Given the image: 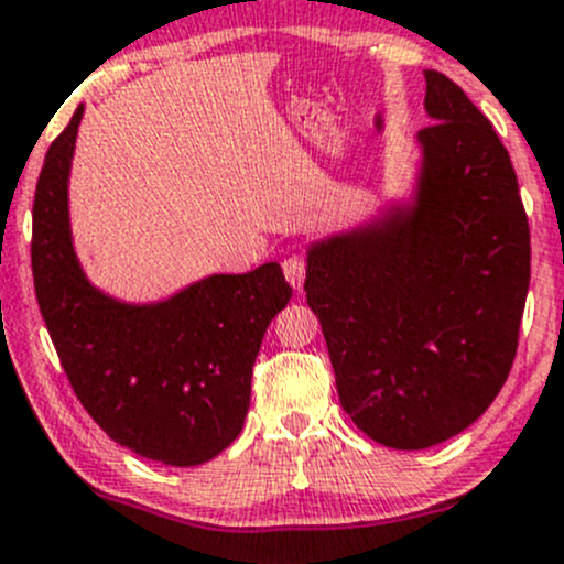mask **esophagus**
<instances>
[{
	"label": "esophagus",
	"mask_w": 564,
	"mask_h": 564,
	"mask_svg": "<svg viewBox=\"0 0 564 564\" xmlns=\"http://www.w3.org/2000/svg\"><path fill=\"white\" fill-rule=\"evenodd\" d=\"M282 271H284V280L293 284L295 290L304 288V280H306V260L301 258V254H288L282 263Z\"/></svg>",
	"instance_id": "1"
}]
</instances>
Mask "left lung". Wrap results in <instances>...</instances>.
Masks as SVG:
<instances>
[{"label":"left lung","instance_id":"left-lung-1","mask_svg":"<svg viewBox=\"0 0 564 564\" xmlns=\"http://www.w3.org/2000/svg\"><path fill=\"white\" fill-rule=\"evenodd\" d=\"M426 110L415 206L315 243L304 282L341 408L399 451L432 448L489 410L530 290V223L508 149L437 69H426Z\"/></svg>","mask_w":564,"mask_h":564}]
</instances>
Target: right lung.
<instances>
[{"label": "right lung", "instance_id": "obj_1", "mask_svg": "<svg viewBox=\"0 0 564 564\" xmlns=\"http://www.w3.org/2000/svg\"><path fill=\"white\" fill-rule=\"evenodd\" d=\"M84 106L51 143L32 208L40 315L75 397L132 454L195 467L239 437L265 328L293 295L276 263L214 274L154 306L86 282L69 239L67 176Z\"/></svg>", "mask_w": 564, "mask_h": 564}]
</instances>
